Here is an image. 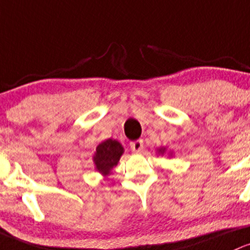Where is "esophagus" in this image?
Wrapping results in <instances>:
<instances>
[{"mask_svg": "<svg viewBox=\"0 0 250 250\" xmlns=\"http://www.w3.org/2000/svg\"><path fill=\"white\" fill-rule=\"evenodd\" d=\"M130 146L131 149H132V151H135V153H140V151L143 149V140L133 141V142L130 143Z\"/></svg>", "mask_w": 250, "mask_h": 250, "instance_id": "obj_1", "label": "esophagus"}]
</instances>
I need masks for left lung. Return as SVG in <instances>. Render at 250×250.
Returning a JSON list of instances; mask_svg holds the SVG:
<instances>
[{"instance_id":"left-lung-1","label":"left lung","mask_w":250,"mask_h":250,"mask_svg":"<svg viewBox=\"0 0 250 250\" xmlns=\"http://www.w3.org/2000/svg\"><path fill=\"white\" fill-rule=\"evenodd\" d=\"M165 151V149H160V150H159V153H164Z\"/></svg>"}]
</instances>
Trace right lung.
Masks as SVG:
<instances>
[{
    "mask_svg": "<svg viewBox=\"0 0 250 250\" xmlns=\"http://www.w3.org/2000/svg\"><path fill=\"white\" fill-rule=\"evenodd\" d=\"M124 153V148L118 141L107 140L96 148V154L94 155V161L97 171L108 174L110 169L118 164L120 156Z\"/></svg>",
    "mask_w": 250,
    "mask_h": 250,
    "instance_id": "right-lung-1",
    "label": "right lung"
}]
</instances>
